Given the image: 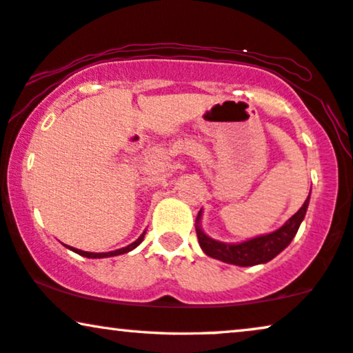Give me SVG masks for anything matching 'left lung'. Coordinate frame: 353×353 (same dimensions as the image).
Masks as SVG:
<instances>
[{
	"label": "left lung",
	"mask_w": 353,
	"mask_h": 353,
	"mask_svg": "<svg viewBox=\"0 0 353 353\" xmlns=\"http://www.w3.org/2000/svg\"><path fill=\"white\" fill-rule=\"evenodd\" d=\"M312 194V192H310ZM310 194L305 200L297 213L285 221L279 229L272 231L270 234H263V236H256L248 239V241L237 242V243H228L219 242L216 239L210 237L201 229V214L203 211H199V216L195 219V231L196 237H199V243L206 255L214 258V260L229 263V265L236 266H255V265H265V263L271 261L272 258L278 256L285 247L292 242V239L297 234L300 224L307 214V208L310 203Z\"/></svg>",
	"instance_id": "obj_1"
}]
</instances>
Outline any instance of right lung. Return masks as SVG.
Here are the masks:
<instances>
[{
    "label": "right lung",
    "instance_id": "add662e5",
    "mask_svg": "<svg viewBox=\"0 0 353 353\" xmlns=\"http://www.w3.org/2000/svg\"><path fill=\"white\" fill-rule=\"evenodd\" d=\"M143 237H145V232L142 234V236H140V237L137 239V241L132 242V243H130V245H128V247H122V248H119V250H112V252H103V253H95V252H83V250H79V248H74V247H70V245H64V247H65V248H69V250L75 252V253H79V255H81V256H85V258H108V256H117V255H124V253H128V252H130V250H134L135 247H139L140 243H142Z\"/></svg>",
    "mask_w": 353,
    "mask_h": 353
}]
</instances>
